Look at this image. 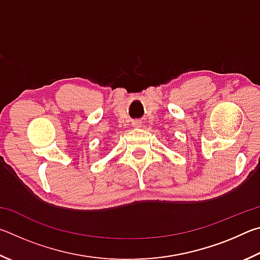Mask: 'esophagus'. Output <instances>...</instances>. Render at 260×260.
I'll return each mask as SVG.
<instances>
[{"label":"esophagus","mask_w":260,"mask_h":260,"mask_svg":"<svg viewBox=\"0 0 260 260\" xmlns=\"http://www.w3.org/2000/svg\"><path fill=\"white\" fill-rule=\"evenodd\" d=\"M132 126H133L134 128H139V127H141V121L140 120H133V122H132Z\"/></svg>","instance_id":"esophagus-1"}]
</instances>
